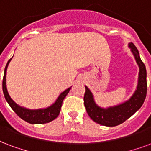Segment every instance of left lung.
Returning <instances> with one entry per match:
<instances>
[{
	"label": "left lung",
	"mask_w": 151,
	"mask_h": 151,
	"mask_svg": "<svg viewBox=\"0 0 151 151\" xmlns=\"http://www.w3.org/2000/svg\"><path fill=\"white\" fill-rule=\"evenodd\" d=\"M128 47L131 48V52L139 68L138 85L131 98L123 104L103 108L96 104L93 94L90 89L85 86L83 98L85 108L91 119L100 125L115 127L124 123L142 106L147 96V70L145 64L140 58L139 51L135 45L131 42L128 44Z\"/></svg>",
	"instance_id": "8db88e82"
}]
</instances>
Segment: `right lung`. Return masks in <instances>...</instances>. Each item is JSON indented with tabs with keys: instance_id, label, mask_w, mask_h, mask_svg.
Here are the masks:
<instances>
[{
	"instance_id": "obj_1",
	"label": "right lung",
	"mask_w": 151,
	"mask_h": 151,
	"mask_svg": "<svg viewBox=\"0 0 151 151\" xmlns=\"http://www.w3.org/2000/svg\"><path fill=\"white\" fill-rule=\"evenodd\" d=\"M12 58L8 61L6 66H5L4 77H3V83H2V88H3L4 98L6 99V101L8 102V104H9L11 108L14 111V112L17 114L20 119H22L23 120L28 122V123H31V124L47 123L56 119L58 117L60 112L63 99L66 97L67 95L68 94L69 91L71 90V87L66 89L65 91H63L62 93H60V96H58V98L56 99L55 103L52 104L51 106L46 107V108L32 110L20 106L17 104H16L15 102L12 100V98L10 97L6 87V71L8 66H9V63L11 61Z\"/></svg>"
}]
</instances>
